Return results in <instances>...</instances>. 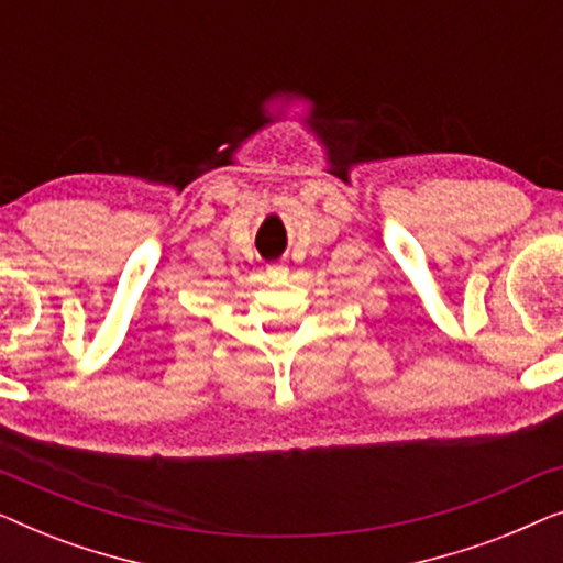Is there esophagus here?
<instances>
[{
    "label": "esophagus",
    "instance_id": "obj_1",
    "mask_svg": "<svg viewBox=\"0 0 563 563\" xmlns=\"http://www.w3.org/2000/svg\"><path fill=\"white\" fill-rule=\"evenodd\" d=\"M284 274H287V266H284V264L268 266V276H284Z\"/></svg>",
    "mask_w": 563,
    "mask_h": 563
}]
</instances>
